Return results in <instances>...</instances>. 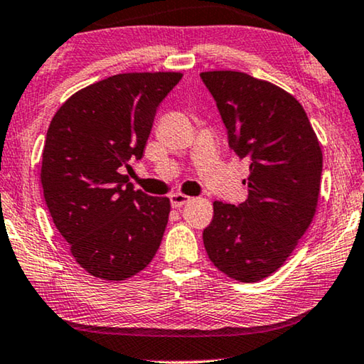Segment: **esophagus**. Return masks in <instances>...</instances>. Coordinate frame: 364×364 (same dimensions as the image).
<instances>
[{
	"instance_id": "34e87169",
	"label": "esophagus",
	"mask_w": 364,
	"mask_h": 364,
	"mask_svg": "<svg viewBox=\"0 0 364 364\" xmlns=\"http://www.w3.org/2000/svg\"><path fill=\"white\" fill-rule=\"evenodd\" d=\"M170 200H171L173 208H181V205L189 203V200H191V198L186 196V194L175 193V194H170Z\"/></svg>"
}]
</instances>
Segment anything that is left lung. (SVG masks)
I'll return each mask as SVG.
<instances>
[{"mask_svg":"<svg viewBox=\"0 0 364 364\" xmlns=\"http://www.w3.org/2000/svg\"><path fill=\"white\" fill-rule=\"evenodd\" d=\"M200 78L230 149L250 159L248 198L238 205L215 200L204 247L229 278L257 283L283 267L316 215L322 150L301 102L279 86L230 70Z\"/></svg>","mask_w":364,"mask_h":364,"instance_id":"8db88e82","label":"left lung"}]
</instances>
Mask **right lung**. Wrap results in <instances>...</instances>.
I'll return each mask as SVG.
<instances>
[{"mask_svg": "<svg viewBox=\"0 0 364 364\" xmlns=\"http://www.w3.org/2000/svg\"><path fill=\"white\" fill-rule=\"evenodd\" d=\"M176 72L121 73L63 102L42 151L43 198L81 268L106 281L140 273L159 250L170 199L135 191L124 168L140 160Z\"/></svg>", "mask_w": 364, "mask_h": 364, "instance_id": "1", "label": "right lung"}]
</instances>
